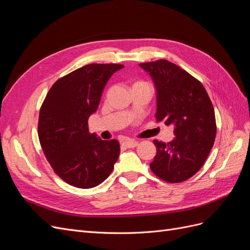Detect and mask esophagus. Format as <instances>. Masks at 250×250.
I'll return each mask as SVG.
<instances>
[{
    "mask_svg": "<svg viewBox=\"0 0 250 250\" xmlns=\"http://www.w3.org/2000/svg\"><path fill=\"white\" fill-rule=\"evenodd\" d=\"M138 145H139V142L134 140H124L122 142V146H125L126 148H134Z\"/></svg>",
    "mask_w": 250,
    "mask_h": 250,
    "instance_id": "obj_1",
    "label": "esophagus"
}]
</instances>
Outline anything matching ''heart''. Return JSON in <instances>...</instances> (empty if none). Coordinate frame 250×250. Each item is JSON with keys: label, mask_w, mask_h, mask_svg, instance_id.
Instances as JSON below:
<instances>
[{"label": "heart", "mask_w": 250, "mask_h": 250, "mask_svg": "<svg viewBox=\"0 0 250 250\" xmlns=\"http://www.w3.org/2000/svg\"><path fill=\"white\" fill-rule=\"evenodd\" d=\"M140 83H145V82H143V81H139V82H135L134 84H140Z\"/></svg>", "instance_id": "b5f03b06"}]
</instances>
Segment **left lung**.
<instances>
[{
  "label": "left lung",
  "mask_w": 250,
  "mask_h": 250,
  "mask_svg": "<svg viewBox=\"0 0 250 250\" xmlns=\"http://www.w3.org/2000/svg\"><path fill=\"white\" fill-rule=\"evenodd\" d=\"M156 88L157 122L174 126L169 143L154 140L156 155L150 164L155 175L177 184L192 177L206 163L216 138L213 104L202 83L166 59L140 63Z\"/></svg>",
  "instance_id": "left-lung-1"
}]
</instances>
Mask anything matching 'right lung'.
I'll return each mask as SVG.
<instances>
[{"label": "right lung", "instance_id": "obj_1", "mask_svg": "<svg viewBox=\"0 0 250 250\" xmlns=\"http://www.w3.org/2000/svg\"><path fill=\"white\" fill-rule=\"evenodd\" d=\"M123 64L90 63L59 78L42 102L39 139L44 156L66 184L90 188L106 179L120 154L117 140L89 133L87 121L104 86Z\"/></svg>", "mask_w": 250, "mask_h": 250}]
</instances>
